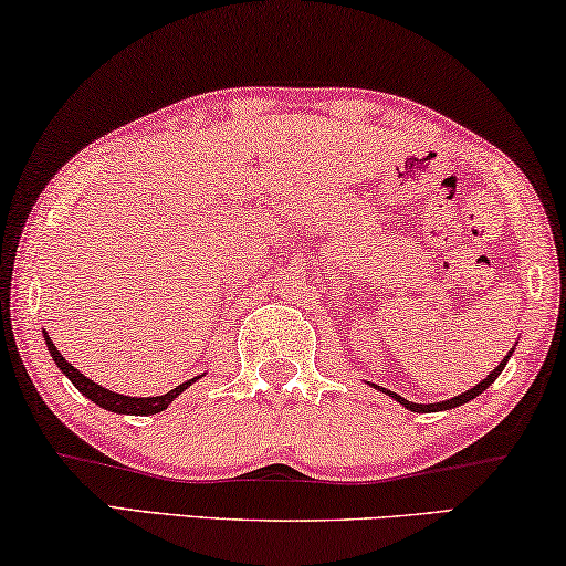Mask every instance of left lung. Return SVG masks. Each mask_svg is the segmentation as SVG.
Returning a JSON list of instances; mask_svg holds the SVG:
<instances>
[{"instance_id": "1", "label": "left lung", "mask_w": 566, "mask_h": 566, "mask_svg": "<svg viewBox=\"0 0 566 566\" xmlns=\"http://www.w3.org/2000/svg\"><path fill=\"white\" fill-rule=\"evenodd\" d=\"M511 356H505L499 366L493 368V374L488 376V378H483V381H480L478 386H472L470 391H465V394H460V396H454V399H447V401H440V403H411V401H407L403 399V396H396L394 391H386V394H391L396 401L401 403V407H407V409H411V411H421V415H424V411H442V409H452V407H460V403H465V401H470V399H475L478 394H483L488 386H491L495 378L501 376V370L505 368V360H509Z\"/></svg>"}]
</instances>
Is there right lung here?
Masks as SVG:
<instances>
[{
    "instance_id": "add662e5",
    "label": "right lung",
    "mask_w": 566,
    "mask_h": 566,
    "mask_svg": "<svg viewBox=\"0 0 566 566\" xmlns=\"http://www.w3.org/2000/svg\"><path fill=\"white\" fill-rule=\"evenodd\" d=\"M45 343H48L50 356H53L57 368H61L63 374H65L67 378H71L75 389H78L83 396H88V399L94 401V403H98V407H104V409H108V411H116V415H137V417L157 415V411H163V409L170 407V401L177 399V396H180L185 389H188V386H190L192 381H196V378H192V381H185V384H180V386H175L172 391H167V394H163V396H147V399H137V396L114 394V391H108V389H104V386H98V384L91 381V378L83 376L78 368H73V364H67V360L61 356V350L55 348V343L50 340L48 333H45Z\"/></svg>"
}]
</instances>
